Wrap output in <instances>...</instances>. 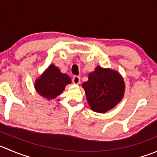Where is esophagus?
Masks as SVG:
<instances>
[{
    "label": "esophagus",
    "instance_id": "34e87169",
    "mask_svg": "<svg viewBox=\"0 0 157 157\" xmlns=\"http://www.w3.org/2000/svg\"><path fill=\"white\" fill-rule=\"evenodd\" d=\"M72 80L74 84H79L80 83V77L79 76H74Z\"/></svg>",
    "mask_w": 157,
    "mask_h": 157
}]
</instances>
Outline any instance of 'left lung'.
Wrapping results in <instances>:
<instances>
[{"mask_svg":"<svg viewBox=\"0 0 157 157\" xmlns=\"http://www.w3.org/2000/svg\"><path fill=\"white\" fill-rule=\"evenodd\" d=\"M86 100L94 112L106 113L113 109L123 99L125 83L121 74L116 71L97 67L83 82Z\"/></svg>","mask_w":157,"mask_h":157,"instance_id":"1","label":"left lung"}]
</instances>
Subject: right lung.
Listing matches in <instances>:
<instances>
[{"mask_svg":"<svg viewBox=\"0 0 157 157\" xmlns=\"http://www.w3.org/2000/svg\"><path fill=\"white\" fill-rule=\"evenodd\" d=\"M71 83V79L67 74H62L58 67L51 64L36 79L34 87L40 96L51 100L60 95L65 86Z\"/></svg>","mask_w":157,"mask_h":157,"instance_id":"1","label":"right lung"}]
</instances>
